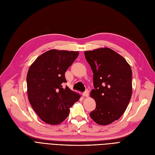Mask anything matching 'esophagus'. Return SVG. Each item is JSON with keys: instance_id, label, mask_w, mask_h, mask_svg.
I'll return each mask as SVG.
<instances>
[{"instance_id": "1", "label": "esophagus", "mask_w": 155, "mask_h": 155, "mask_svg": "<svg viewBox=\"0 0 155 155\" xmlns=\"http://www.w3.org/2000/svg\"><path fill=\"white\" fill-rule=\"evenodd\" d=\"M88 94H89V92H88V90H87V89L83 93V96H85V97H88Z\"/></svg>"}]
</instances>
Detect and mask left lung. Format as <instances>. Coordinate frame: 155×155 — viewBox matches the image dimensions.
<instances>
[{
    "instance_id": "left-lung-1",
    "label": "left lung",
    "mask_w": 155,
    "mask_h": 155,
    "mask_svg": "<svg viewBox=\"0 0 155 155\" xmlns=\"http://www.w3.org/2000/svg\"><path fill=\"white\" fill-rule=\"evenodd\" d=\"M84 54L92 70L94 89L91 97L96 105L90 116L97 124L109 125L118 120L129 105L132 70L122 56L110 48H97Z\"/></svg>"
}]
</instances>
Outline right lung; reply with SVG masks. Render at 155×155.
<instances>
[{
    "mask_svg": "<svg viewBox=\"0 0 155 155\" xmlns=\"http://www.w3.org/2000/svg\"><path fill=\"white\" fill-rule=\"evenodd\" d=\"M79 55L78 51L50 50L31 64L26 77L27 93L33 109L39 118L50 125L66 119L70 108L81 96L62 83L64 74Z\"/></svg>",
    "mask_w": 155,
    "mask_h": 155,
    "instance_id": "1",
    "label": "right lung"
}]
</instances>
